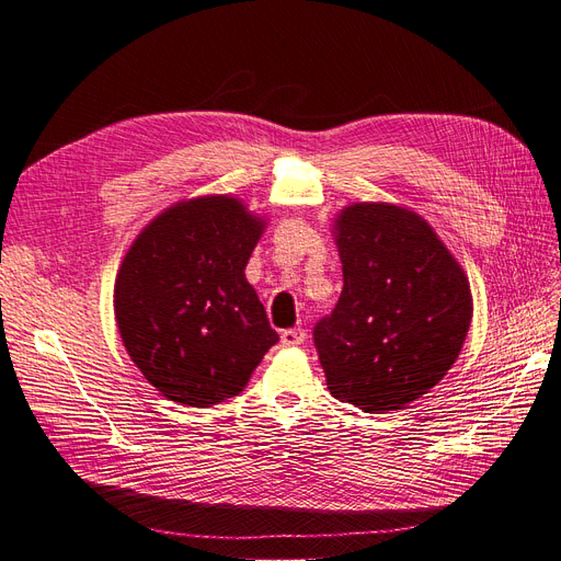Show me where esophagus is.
Instances as JSON below:
<instances>
[{"instance_id":"obj_1","label":"esophagus","mask_w":561,"mask_h":561,"mask_svg":"<svg viewBox=\"0 0 561 561\" xmlns=\"http://www.w3.org/2000/svg\"><path fill=\"white\" fill-rule=\"evenodd\" d=\"M280 342H283V346H301L304 342H307V330H301V328L285 330L280 334Z\"/></svg>"}]
</instances>
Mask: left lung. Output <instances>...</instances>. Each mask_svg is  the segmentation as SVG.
Here are the masks:
<instances>
[{"instance_id":"obj_1","label":"left lung","mask_w":561,"mask_h":561,"mask_svg":"<svg viewBox=\"0 0 561 561\" xmlns=\"http://www.w3.org/2000/svg\"><path fill=\"white\" fill-rule=\"evenodd\" d=\"M332 229L344 290L313 330L328 388L369 414L402 410L463 348L468 276L426 219L396 203H351Z\"/></svg>"}]
</instances>
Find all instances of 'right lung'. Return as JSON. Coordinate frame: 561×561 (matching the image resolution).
I'll return each mask as SVG.
<instances>
[{"label":"right lung","instance_id":"obj_1","mask_svg":"<svg viewBox=\"0 0 561 561\" xmlns=\"http://www.w3.org/2000/svg\"><path fill=\"white\" fill-rule=\"evenodd\" d=\"M266 219L241 198L175 203L118 266L114 316L130 360L168 400L213 407L239 396L278 342L245 278Z\"/></svg>","mask_w":561,"mask_h":561}]
</instances>
